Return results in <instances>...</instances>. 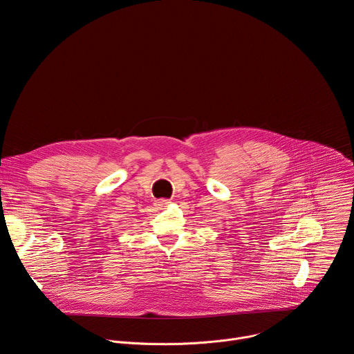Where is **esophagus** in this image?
I'll return each mask as SVG.
<instances>
[{"instance_id":"1","label":"esophagus","mask_w":354,"mask_h":354,"mask_svg":"<svg viewBox=\"0 0 354 354\" xmlns=\"http://www.w3.org/2000/svg\"><path fill=\"white\" fill-rule=\"evenodd\" d=\"M157 203H158V206H168L171 203V200L161 198V200H157Z\"/></svg>"}]
</instances>
